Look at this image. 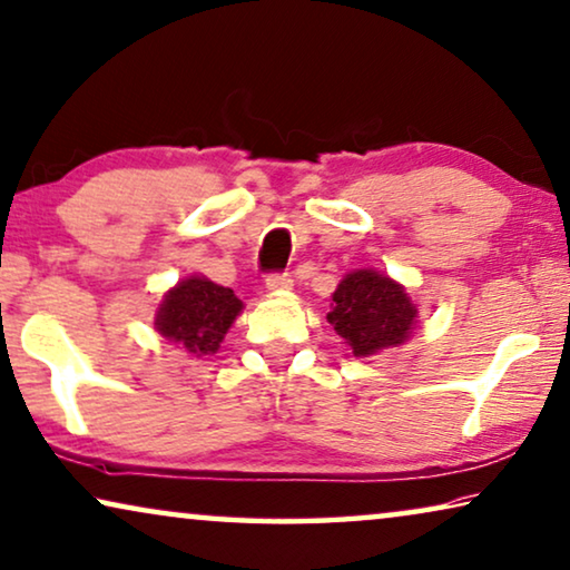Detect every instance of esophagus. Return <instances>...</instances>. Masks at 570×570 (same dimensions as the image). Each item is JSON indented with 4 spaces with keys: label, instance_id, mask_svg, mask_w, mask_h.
<instances>
[{
    "label": "esophagus",
    "instance_id": "esophagus-1",
    "mask_svg": "<svg viewBox=\"0 0 570 570\" xmlns=\"http://www.w3.org/2000/svg\"><path fill=\"white\" fill-rule=\"evenodd\" d=\"M266 286L271 288V292H288V288L294 286V282L288 274H271L266 278Z\"/></svg>",
    "mask_w": 570,
    "mask_h": 570
}]
</instances>
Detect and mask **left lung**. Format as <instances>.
<instances>
[{
    "mask_svg": "<svg viewBox=\"0 0 570 570\" xmlns=\"http://www.w3.org/2000/svg\"><path fill=\"white\" fill-rule=\"evenodd\" d=\"M327 322L351 345L355 358H368L410 340L417 307L394 278L358 268L337 284Z\"/></svg>",
    "mask_w": 570,
    "mask_h": 570,
    "instance_id": "obj_1",
    "label": "left lung"
}]
</instances>
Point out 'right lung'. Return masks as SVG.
<instances>
[{"label": "right lung", "mask_w": 570, "mask_h": 570, "mask_svg": "<svg viewBox=\"0 0 570 570\" xmlns=\"http://www.w3.org/2000/svg\"><path fill=\"white\" fill-rule=\"evenodd\" d=\"M240 312L243 302L233 294V288L204 276H189L164 294L156 330L194 355H209L217 353Z\"/></svg>", "instance_id": "obj_1"}]
</instances>
